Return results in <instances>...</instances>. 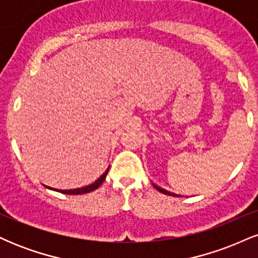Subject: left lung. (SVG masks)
I'll return each instance as SVG.
<instances>
[{
  "label": "left lung",
  "mask_w": 258,
  "mask_h": 258,
  "mask_svg": "<svg viewBox=\"0 0 258 258\" xmlns=\"http://www.w3.org/2000/svg\"><path fill=\"white\" fill-rule=\"evenodd\" d=\"M154 186H155L156 189H158V190L160 191V193H162V194H167V195H172V197H178V195H176V194H173V193H171V191H167L166 189H162V188H160V186H158V185H155V184H153Z\"/></svg>",
  "instance_id": "1"
}]
</instances>
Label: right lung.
I'll return each instance as SVG.
<instances>
[{
    "label": "right lung",
    "mask_w": 258,
    "mask_h": 258,
    "mask_svg": "<svg viewBox=\"0 0 258 258\" xmlns=\"http://www.w3.org/2000/svg\"><path fill=\"white\" fill-rule=\"evenodd\" d=\"M108 171H109V168L108 170L105 171L104 173L102 174V176L99 177L98 179L96 180V182L94 183H92V184H90V185H87V186H82V188H76V189H69V190H60V189H54V188H51V186H48L49 189H54V190H57V191H59V193H63V194H73V195H78V194H86V193H90V191H93V190H96L97 188H98V186L102 184L103 182H104V179H105V177H106V173H108Z\"/></svg>",
    "instance_id": "obj_1"
}]
</instances>
